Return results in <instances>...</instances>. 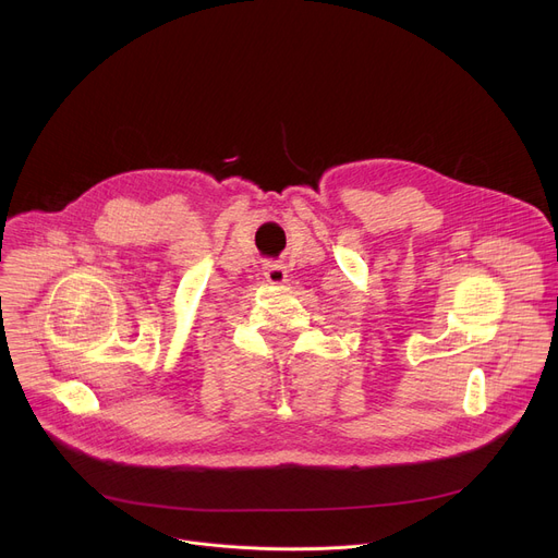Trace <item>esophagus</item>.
<instances>
[{
  "instance_id": "34e87169",
  "label": "esophagus",
  "mask_w": 558,
  "mask_h": 558,
  "mask_svg": "<svg viewBox=\"0 0 558 558\" xmlns=\"http://www.w3.org/2000/svg\"><path fill=\"white\" fill-rule=\"evenodd\" d=\"M264 278L271 284H282L287 280V269L282 264H269V267H264Z\"/></svg>"
}]
</instances>
